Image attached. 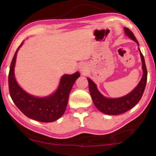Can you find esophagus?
Instances as JSON below:
<instances>
[{
	"label": "esophagus",
	"mask_w": 156,
	"mask_h": 156,
	"mask_svg": "<svg viewBox=\"0 0 156 156\" xmlns=\"http://www.w3.org/2000/svg\"><path fill=\"white\" fill-rule=\"evenodd\" d=\"M78 68H79V70H80V72L82 73V74H85L87 71L86 65H84V64H80L79 65Z\"/></svg>",
	"instance_id": "obj_1"
}]
</instances>
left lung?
<instances>
[{
    "label": "left lung",
    "mask_w": 156,
    "mask_h": 156,
    "mask_svg": "<svg viewBox=\"0 0 156 156\" xmlns=\"http://www.w3.org/2000/svg\"><path fill=\"white\" fill-rule=\"evenodd\" d=\"M126 35L138 44V42L133 32L129 29L125 27ZM140 50V49H139ZM141 60L142 62L143 76L138 85L126 96L120 98L109 99L104 97L97 89L96 85L93 81L88 78L89 89L95 106L100 112L107 115H118L127 112L133 108L140 100L145 89L147 81V70L145 65L143 55L140 50Z\"/></svg>",
    "instance_id": "obj_1"
}]
</instances>
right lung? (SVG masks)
<instances>
[{
    "instance_id": "right-lung-1",
    "label": "right lung",
    "mask_w": 156,
    "mask_h": 156,
    "mask_svg": "<svg viewBox=\"0 0 156 156\" xmlns=\"http://www.w3.org/2000/svg\"><path fill=\"white\" fill-rule=\"evenodd\" d=\"M18 47L13 57L8 76L9 94L14 103L27 117L42 122H51L61 117L67 108L69 96L73 84L80 73L65 74L62 77L59 87L54 94L45 98L31 96L21 89L14 77V67Z\"/></svg>"
}]
</instances>
